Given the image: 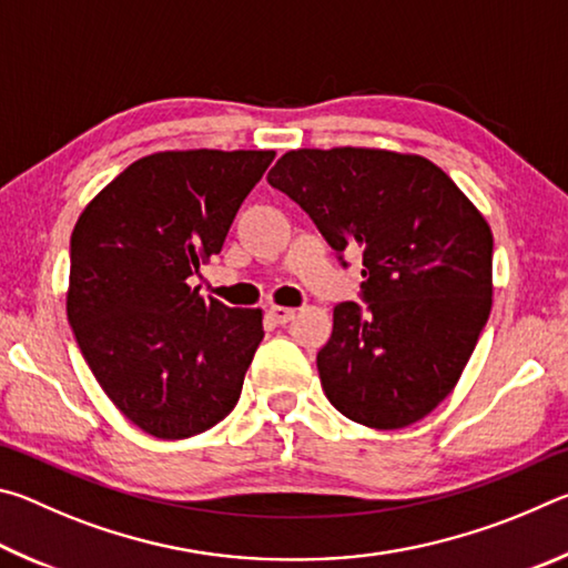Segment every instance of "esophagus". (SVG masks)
<instances>
[{
    "label": "esophagus",
    "mask_w": 568,
    "mask_h": 568,
    "mask_svg": "<svg viewBox=\"0 0 568 568\" xmlns=\"http://www.w3.org/2000/svg\"><path fill=\"white\" fill-rule=\"evenodd\" d=\"M267 315L277 323V325H285L291 323L295 318V311L293 307H283V305H271V311H267Z\"/></svg>",
    "instance_id": "obj_1"
}]
</instances>
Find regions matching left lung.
<instances>
[{
	"mask_svg": "<svg viewBox=\"0 0 568 568\" xmlns=\"http://www.w3.org/2000/svg\"><path fill=\"white\" fill-rule=\"evenodd\" d=\"M267 182L338 253L361 250L363 301L333 307L318 353L345 418L393 430L428 416L464 373L491 313V227L444 170L388 150H291Z\"/></svg>",
	"mask_w": 568,
	"mask_h": 568,
	"instance_id": "obj_1",
	"label": "left lung"
}]
</instances>
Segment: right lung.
Wrapping results in <instances>:
<instances>
[{"mask_svg":"<svg viewBox=\"0 0 568 568\" xmlns=\"http://www.w3.org/2000/svg\"><path fill=\"white\" fill-rule=\"evenodd\" d=\"M273 150L155 152L82 210L70 240L67 318L110 400L165 440L235 408L263 341L261 307L203 301L190 277L223 250Z\"/></svg>","mask_w":568,"mask_h":568,"instance_id":"1","label":"right lung"}]
</instances>
